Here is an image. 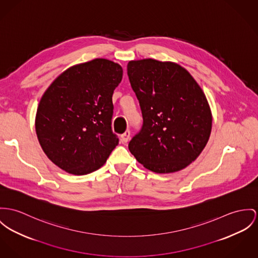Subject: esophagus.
<instances>
[{
  "instance_id": "esophagus-1",
  "label": "esophagus",
  "mask_w": 258,
  "mask_h": 258,
  "mask_svg": "<svg viewBox=\"0 0 258 258\" xmlns=\"http://www.w3.org/2000/svg\"><path fill=\"white\" fill-rule=\"evenodd\" d=\"M131 138V132L130 131H125L121 136H120V140L122 143H126L128 141V139Z\"/></svg>"
}]
</instances>
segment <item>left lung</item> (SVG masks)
Segmentation results:
<instances>
[{
	"instance_id": "obj_1",
	"label": "left lung",
	"mask_w": 258,
	"mask_h": 258,
	"mask_svg": "<svg viewBox=\"0 0 258 258\" xmlns=\"http://www.w3.org/2000/svg\"><path fill=\"white\" fill-rule=\"evenodd\" d=\"M143 124L128 143L146 169L168 174L184 169L208 142L212 114L199 83L172 61L143 59L127 63Z\"/></svg>"
}]
</instances>
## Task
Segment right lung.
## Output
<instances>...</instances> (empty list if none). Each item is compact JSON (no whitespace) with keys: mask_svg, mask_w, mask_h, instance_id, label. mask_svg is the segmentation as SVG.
<instances>
[{"mask_svg":"<svg viewBox=\"0 0 258 258\" xmlns=\"http://www.w3.org/2000/svg\"><path fill=\"white\" fill-rule=\"evenodd\" d=\"M122 79L119 63L95 59L69 68L40 100L35 130L55 165L73 175L101 168L119 139L112 132V96Z\"/></svg>","mask_w":258,"mask_h":258,"instance_id":"obj_1","label":"right lung"}]
</instances>
